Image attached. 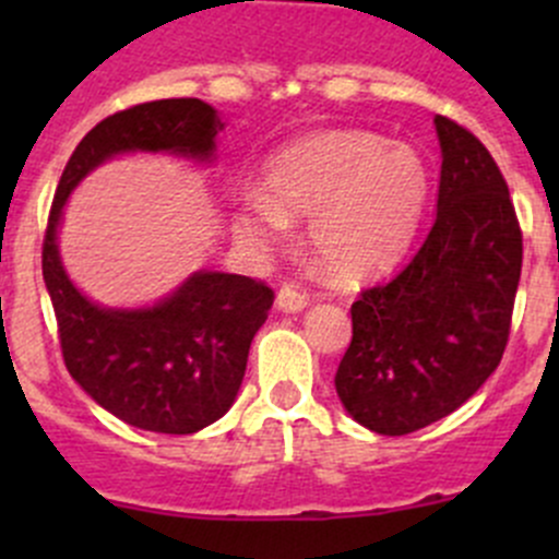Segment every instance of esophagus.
I'll list each match as a JSON object with an SVG mask.
<instances>
[{
	"label": "esophagus",
	"mask_w": 559,
	"mask_h": 559,
	"mask_svg": "<svg viewBox=\"0 0 559 559\" xmlns=\"http://www.w3.org/2000/svg\"><path fill=\"white\" fill-rule=\"evenodd\" d=\"M275 308H278L281 313H300L308 308V297L302 295L297 286L286 284V286H281L278 295H275Z\"/></svg>",
	"instance_id": "34e87169"
}]
</instances>
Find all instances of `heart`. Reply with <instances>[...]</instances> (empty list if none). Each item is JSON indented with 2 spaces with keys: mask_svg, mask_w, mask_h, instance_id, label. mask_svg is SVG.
<instances>
[{
  "mask_svg": "<svg viewBox=\"0 0 559 559\" xmlns=\"http://www.w3.org/2000/svg\"><path fill=\"white\" fill-rule=\"evenodd\" d=\"M430 191L425 162L411 145L373 132H321L275 154L264 194L243 197L235 227L259 246L308 218L316 262L335 281H359L392 267L419 229Z\"/></svg>",
  "mask_w": 559,
  "mask_h": 559,
  "instance_id": "heart-1",
  "label": "heart"
}]
</instances>
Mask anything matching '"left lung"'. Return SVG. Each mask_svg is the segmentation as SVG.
<instances>
[{
  "label": "left lung",
  "mask_w": 559,
  "mask_h": 559,
  "mask_svg": "<svg viewBox=\"0 0 559 559\" xmlns=\"http://www.w3.org/2000/svg\"><path fill=\"white\" fill-rule=\"evenodd\" d=\"M438 211L425 243L389 284L352 306V346L335 376L354 421L405 436L460 408L495 373L509 341L522 233L489 151L449 118Z\"/></svg>",
  "instance_id": "left-lung-1"
}]
</instances>
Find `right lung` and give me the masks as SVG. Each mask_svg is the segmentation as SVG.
I'll return each mask as SVG.
<instances>
[{
  "label": "right lung",
  "instance_id": "1",
  "mask_svg": "<svg viewBox=\"0 0 559 559\" xmlns=\"http://www.w3.org/2000/svg\"><path fill=\"white\" fill-rule=\"evenodd\" d=\"M227 123L202 99H156L99 121L56 186L43 243V278L75 384L138 430L191 436L238 400L248 348L273 289L222 270H194L151 306H103L78 289L59 251L72 191L116 156L159 154L211 167Z\"/></svg>",
  "mask_w": 559,
  "mask_h": 559
}]
</instances>
